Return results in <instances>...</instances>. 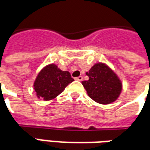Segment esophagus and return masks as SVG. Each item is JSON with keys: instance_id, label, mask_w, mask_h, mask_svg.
I'll use <instances>...</instances> for the list:
<instances>
[{"instance_id": "34e87169", "label": "esophagus", "mask_w": 150, "mask_h": 150, "mask_svg": "<svg viewBox=\"0 0 150 150\" xmlns=\"http://www.w3.org/2000/svg\"><path fill=\"white\" fill-rule=\"evenodd\" d=\"M75 79H76V80H78V81H82L83 76H81V75H80V76H79V77H76V78H75Z\"/></svg>"}]
</instances>
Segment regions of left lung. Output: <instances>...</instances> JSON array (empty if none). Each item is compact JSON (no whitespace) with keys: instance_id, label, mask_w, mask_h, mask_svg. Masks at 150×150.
<instances>
[{"instance_id":"left-lung-1","label":"left lung","mask_w":150,"mask_h":150,"mask_svg":"<svg viewBox=\"0 0 150 150\" xmlns=\"http://www.w3.org/2000/svg\"><path fill=\"white\" fill-rule=\"evenodd\" d=\"M86 75L89 79L83 81L82 84L90 98L103 105L110 104L118 99L122 92V83L107 65L96 63Z\"/></svg>"}]
</instances>
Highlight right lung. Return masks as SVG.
Returning <instances> with one entry per match:
<instances>
[{
    "instance_id": "add662e5",
    "label": "right lung",
    "mask_w": 150,
    "mask_h": 150,
    "mask_svg": "<svg viewBox=\"0 0 150 150\" xmlns=\"http://www.w3.org/2000/svg\"><path fill=\"white\" fill-rule=\"evenodd\" d=\"M73 81L70 72L62 71L57 65L50 64L39 72L33 86L38 98L50 100L62 93Z\"/></svg>"
}]
</instances>
